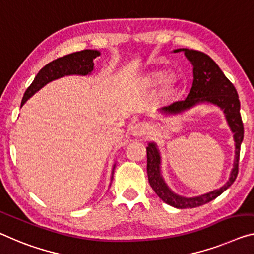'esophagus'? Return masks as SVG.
I'll return each mask as SVG.
<instances>
[{
    "instance_id": "1",
    "label": "esophagus",
    "mask_w": 254,
    "mask_h": 254,
    "mask_svg": "<svg viewBox=\"0 0 254 254\" xmlns=\"http://www.w3.org/2000/svg\"><path fill=\"white\" fill-rule=\"evenodd\" d=\"M150 130V126L146 123H138L134 125V127L131 128V135L135 137H142L145 136Z\"/></svg>"
}]
</instances>
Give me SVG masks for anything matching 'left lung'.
<instances>
[{"label":"left lung","instance_id":"left-lung-1","mask_svg":"<svg viewBox=\"0 0 254 254\" xmlns=\"http://www.w3.org/2000/svg\"><path fill=\"white\" fill-rule=\"evenodd\" d=\"M184 51L187 59L193 64V84L192 88L184 101H178L170 105L161 108L163 114H178L187 109L192 108L198 102H210L220 107L224 110L227 122L234 132V139L236 143V157L234 162V168L231 174V178L219 190H213L208 194L201 195L197 197H182L174 194L168 189L160 174V155L157 147L153 143H150L146 147L147 154V177L152 189L158 196L167 204L178 209H192L203 205L208 202L214 200L224 193L231 186L239 174L241 143L244 137V126L240 114V100L236 88L224 75L221 69L208 54L197 50L178 49L175 52Z\"/></svg>","mask_w":254,"mask_h":254}]
</instances>
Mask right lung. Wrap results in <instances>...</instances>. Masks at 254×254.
I'll return each instance as SVG.
<instances>
[{"label": "right lung", "instance_id": "right-lung-1", "mask_svg": "<svg viewBox=\"0 0 254 254\" xmlns=\"http://www.w3.org/2000/svg\"><path fill=\"white\" fill-rule=\"evenodd\" d=\"M100 56L99 51L84 50L80 52H75L67 56L58 58L43 67L30 86L26 89L23 94L21 105L41 89L44 85L52 81L57 78L64 77L65 75H88L94 68L93 59Z\"/></svg>", "mask_w": 254, "mask_h": 254}]
</instances>
